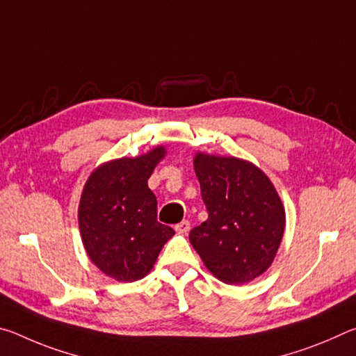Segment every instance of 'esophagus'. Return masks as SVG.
Returning <instances> with one entry per match:
<instances>
[{
	"instance_id": "34e87169",
	"label": "esophagus",
	"mask_w": 356,
	"mask_h": 356,
	"mask_svg": "<svg viewBox=\"0 0 356 356\" xmlns=\"http://www.w3.org/2000/svg\"><path fill=\"white\" fill-rule=\"evenodd\" d=\"M174 229H176V232H179V234H186L190 231V221H186V220L180 221Z\"/></svg>"
}]
</instances>
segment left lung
<instances>
[{
	"instance_id": "obj_1",
	"label": "left lung",
	"mask_w": 356,
	"mask_h": 356,
	"mask_svg": "<svg viewBox=\"0 0 356 356\" xmlns=\"http://www.w3.org/2000/svg\"><path fill=\"white\" fill-rule=\"evenodd\" d=\"M195 171L209 218L190 231L193 248L216 278L245 284L276 256L286 213L273 184L236 156L196 154Z\"/></svg>"
}]
</instances>
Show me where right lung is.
I'll return each instance as SVG.
<instances>
[{
  "mask_svg": "<svg viewBox=\"0 0 356 356\" xmlns=\"http://www.w3.org/2000/svg\"><path fill=\"white\" fill-rule=\"evenodd\" d=\"M165 147L136 159L99 166L84 185L78 225L91 261L110 278L131 282L146 276L172 227L156 221V197L147 186Z\"/></svg>",
  "mask_w": 356,
  "mask_h": 356,
  "instance_id": "1",
  "label": "right lung"
}]
</instances>
